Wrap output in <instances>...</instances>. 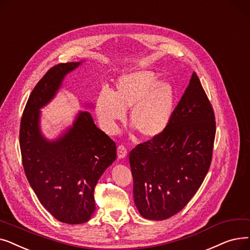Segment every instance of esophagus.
<instances>
[{"instance_id": "34e87169", "label": "esophagus", "mask_w": 250, "mask_h": 250, "mask_svg": "<svg viewBox=\"0 0 250 250\" xmlns=\"http://www.w3.org/2000/svg\"><path fill=\"white\" fill-rule=\"evenodd\" d=\"M117 152H118V158L119 159H124L127 156V148L123 145H119Z\"/></svg>"}]
</instances>
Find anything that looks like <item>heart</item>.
Wrapping results in <instances>:
<instances>
[{
  "label": "heart",
  "instance_id": "heart-1",
  "mask_svg": "<svg viewBox=\"0 0 250 250\" xmlns=\"http://www.w3.org/2000/svg\"><path fill=\"white\" fill-rule=\"evenodd\" d=\"M174 90L168 81H159L150 70L122 75L113 92L103 88L96 100V112L106 131H113L118 121L131 109L130 123L144 137L152 138L167 127L173 111Z\"/></svg>",
  "mask_w": 250,
  "mask_h": 250
}]
</instances>
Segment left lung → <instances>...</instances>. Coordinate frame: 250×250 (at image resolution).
<instances>
[{
  "label": "left lung",
  "mask_w": 250,
  "mask_h": 250,
  "mask_svg": "<svg viewBox=\"0 0 250 250\" xmlns=\"http://www.w3.org/2000/svg\"><path fill=\"white\" fill-rule=\"evenodd\" d=\"M215 136V113L194 72L164 131L129 153L142 217L166 220L189 203L210 167Z\"/></svg>",
  "instance_id": "8db88e82"
}]
</instances>
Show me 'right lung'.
<instances>
[{
  "mask_svg": "<svg viewBox=\"0 0 250 250\" xmlns=\"http://www.w3.org/2000/svg\"><path fill=\"white\" fill-rule=\"evenodd\" d=\"M79 65L60 63L49 69L30 93L19 131L23 168L34 193L53 217L73 225L90 220L96 209L94 187L117 157L115 141L96 126L88 112H80L73 126L55 141L41 133L40 109Z\"/></svg>",
  "mask_w": 250,
  "mask_h": 250,
  "instance_id": "right-lung-1",
  "label": "right lung"
}]
</instances>
